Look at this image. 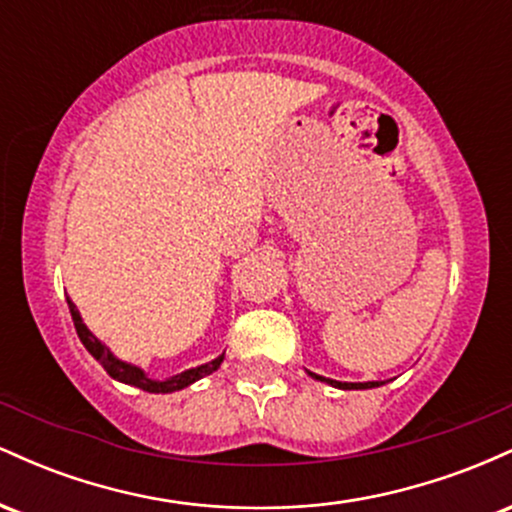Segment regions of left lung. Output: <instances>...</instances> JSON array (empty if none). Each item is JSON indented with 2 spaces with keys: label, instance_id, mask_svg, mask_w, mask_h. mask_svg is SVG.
<instances>
[{
  "label": "left lung",
  "instance_id": "left-lung-1",
  "mask_svg": "<svg viewBox=\"0 0 512 512\" xmlns=\"http://www.w3.org/2000/svg\"><path fill=\"white\" fill-rule=\"evenodd\" d=\"M313 375L315 380H322V383H330V385H334V387H339V390H368V387H378V385H383V383H339V380H330V378H322V375H315V373H310Z\"/></svg>",
  "mask_w": 512,
  "mask_h": 512
}]
</instances>
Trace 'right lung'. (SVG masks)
I'll return each instance as SVG.
<instances>
[{
	"label": "right lung",
	"mask_w": 512,
	"mask_h": 512,
	"mask_svg": "<svg viewBox=\"0 0 512 512\" xmlns=\"http://www.w3.org/2000/svg\"><path fill=\"white\" fill-rule=\"evenodd\" d=\"M67 303H69V313H72L76 334H79L81 344L86 346L88 354H91L98 363H101L105 370H108L110 378L120 380V383L139 387V390H144V392H175V390H182V387L192 385V383H195V380L204 378V375L214 373V370L219 368L221 361H223V354H221L219 358H214V361H211V363H204V366L190 368V370H185V373L173 375V378H168V380H151V378H146L142 368L132 366V363L120 361V358H115L113 354H110L108 346L98 342V339L93 337L91 332H88V327L84 325V320H81L79 310H76V305L69 301V298H67Z\"/></svg>",
	"instance_id": "right-lung-1"
}]
</instances>
